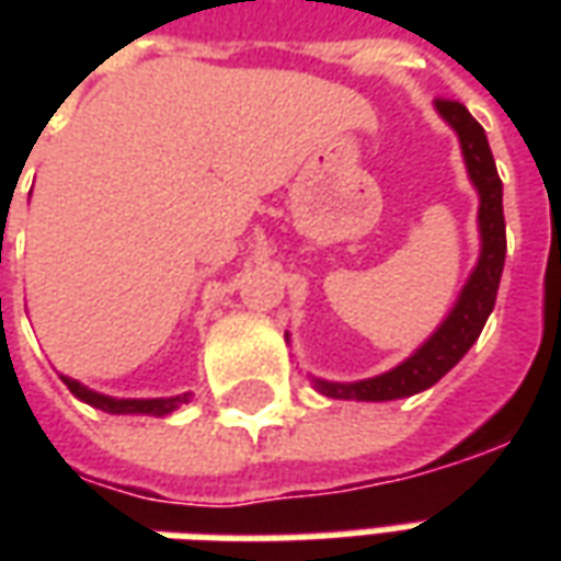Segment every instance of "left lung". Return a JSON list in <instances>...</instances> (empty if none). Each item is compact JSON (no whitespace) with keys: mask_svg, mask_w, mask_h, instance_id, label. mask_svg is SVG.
<instances>
[{"mask_svg":"<svg viewBox=\"0 0 561 561\" xmlns=\"http://www.w3.org/2000/svg\"><path fill=\"white\" fill-rule=\"evenodd\" d=\"M435 107L450 126L457 128L471 183L478 185V192H481V213H478L483 240L481 261H478L469 285L462 288L459 304L454 306V312L447 316L445 324L435 330L433 340L426 342L414 357H409L405 364L390 369L385 376L354 381V385H333V381H318L316 378V388L324 397H333V400H400V397H412L417 390L433 388L435 381L445 376L450 366H457L459 357L474 345V340L481 336L483 324H486V318L493 312L507 249L502 180H499V171H495L493 152H490L481 123L466 111V104L454 102V99H435Z\"/></svg>","mask_w":561,"mask_h":561,"instance_id":"obj_1","label":"left lung"}]
</instances>
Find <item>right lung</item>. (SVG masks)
Returning a JSON list of instances; mask_svg holds the SVG:
<instances>
[{
  "instance_id": "obj_1",
  "label": "right lung",
  "mask_w": 561,
  "mask_h": 561,
  "mask_svg": "<svg viewBox=\"0 0 561 561\" xmlns=\"http://www.w3.org/2000/svg\"><path fill=\"white\" fill-rule=\"evenodd\" d=\"M68 385V390L78 397V400L90 402L95 409H102V412H111V414H171L173 409H180L183 402H188V393L183 397H173V400H114V397H102V393H92L87 390L83 385H78L75 378H62Z\"/></svg>"
}]
</instances>
